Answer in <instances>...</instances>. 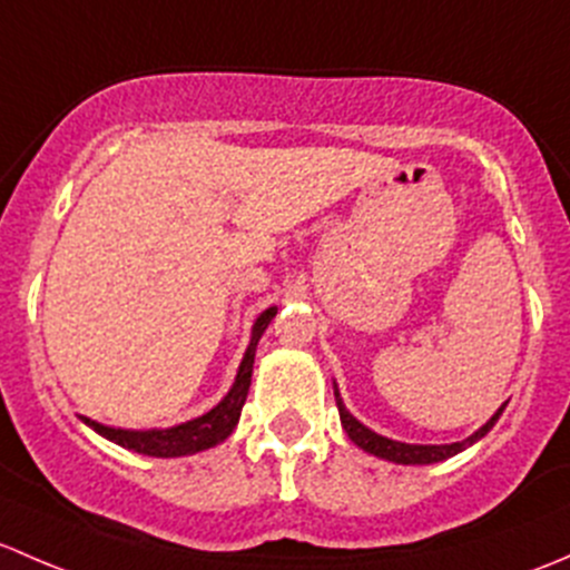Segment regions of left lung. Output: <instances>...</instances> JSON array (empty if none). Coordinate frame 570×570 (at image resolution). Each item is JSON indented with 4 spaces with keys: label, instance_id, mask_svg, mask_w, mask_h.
<instances>
[{
    "label": "left lung",
    "instance_id": "1",
    "mask_svg": "<svg viewBox=\"0 0 570 570\" xmlns=\"http://www.w3.org/2000/svg\"><path fill=\"white\" fill-rule=\"evenodd\" d=\"M334 401H337V412H340V422H343V431L348 433V439L356 444V448L375 455V459L403 463V466H425V463H439L444 459H453V455H459L461 450L472 448L474 442H480V439H483L485 433H489L491 428L497 425V420H500L504 406H508V403H502V406L497 409L494 414H491V420L485 422V425H480L478 431H474L469 439H463V442H453V444H409V442H397V439H390V436H381V433H375L367 425H362V422L356 420V416L351 414L348 409H345L343 397H340L337 384H334Z\"/></svg>",
    "mask_w": 570,
    "mask_h": 570
}]
</instances>
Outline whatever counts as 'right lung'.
Instances as JSON below:
<instances>
[{"mask_svg": "<svg viewBox=\"0 0 570 570\" xmlns=\"http://www.w3.org/2000/svg\"><path fill=\"white\" fill-rule=\"evenodd\" d=\"M277 315V307L263 309L261 315L252 324L249 345L244 351V360L238 365L236 381L227 390V395L216 403L210 412L195 416V420H186L180 425L173 428H150V431H128V428H111L104 422L90 420V416H81L87 428H92L96 433H101L109 442L120 444V448L131 450V453L150 455V459H180V455H195L203 450L216 448L219 442H225L238 425V416L246 403V392L252 384V367H255V351L261 343L263 332H266L272 318Z\"/></svg>", "mask_w": 570, "mask_h": 570, "instance_id": "1", "label": "right lung"}]
</instances>
